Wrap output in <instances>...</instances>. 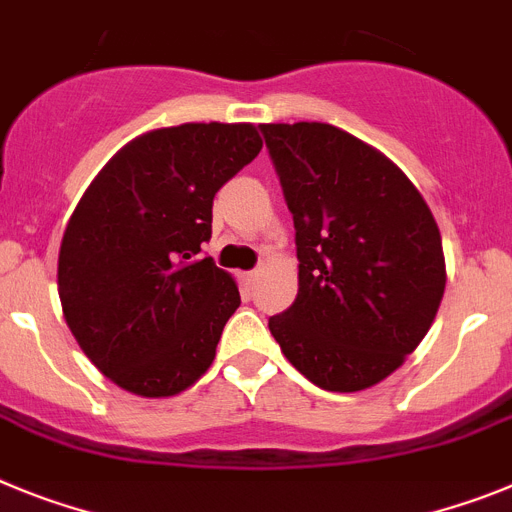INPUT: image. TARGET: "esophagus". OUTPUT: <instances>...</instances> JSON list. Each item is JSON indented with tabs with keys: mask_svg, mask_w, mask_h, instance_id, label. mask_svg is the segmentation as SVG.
<instances>
[{
	"mask_svg": "<svg viewBox=\"0 0 512 512\" xmlns=\"http://www.w3.org/2000/svg\"><path fill=\"white\" fill-rule=\"evenodd\" d=\"M255 281H257V273H255V270H250V273H242V275H239V283H242V288H244V291H247V293H250L252 288H255Z\"/></svg>",
	"mask_w": 512,
	"mask_h": 512,
	"instance_id": "esophagus-1",
	"label": "esophagus"
}]
</instances>
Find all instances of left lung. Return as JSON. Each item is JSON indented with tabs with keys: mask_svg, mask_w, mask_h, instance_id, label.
I'll list each match as a JSON object with an SVG mask.
<instances>
[{
	"mask_svg": "<svg viewBox=\"0 0 512 512\" xmlns=\"http://www.w3.org/2000/svg\"><path fill=\"white\" fill-rule=\"evenodd\" d=\"M293 213L299 293L268 327L311 384L361 391L428 335L446 288L441 231L397 164L330 123L260 126Z\"/></svg>",
	"mask_w": 512,
	"mask_h": 512,
	"instance_id": "1",
	"label": "left lung"
}]
</instances>
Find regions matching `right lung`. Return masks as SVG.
Masks as SVG:
<instances>
[{
    "label": "right lung",
    "instance_id": "1",
    "mask_svg": "<svg viewBox=\"0 0 512 512\" xmlns=\"http://www.w3.org/2000/svg\"><path fill=\"white\" fill-rule=\"evenodd\" d=\"M250 123H182L123 146L66 224L59 296L71 335L110 381L172 397L213 363L239 291L201 255L213 195L260 154Z\"/></svg>",
    "mask_w": 512,
    "mask_h": 512
}]
</instances>
